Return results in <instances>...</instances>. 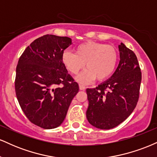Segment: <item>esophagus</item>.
<instances>
[{"label":"esophagus","mask_w":157,"mask_h":157,"mask_svg":"<svg viewBox=\"0 0 157 157\" xmlns=\"http://www.w3.org/2000/svg\"><path fill=\"white\" fill-rule=\"evenodd\" d=\"M79 88H80V90H82V91H84V90L86 89V87H85L83 85H80V86H79Z\"/></svg>","instance_id":"obj_1"}]
</instances>
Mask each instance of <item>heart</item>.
Here are the masks:
<instances>
[{
	"label": "heart",
	"instance_id": "heart-1",
	"mask_svg": "<svg viewBox=\"0 0 157 157\" xmlns=\"http://www.w3.org/2000/svg\"><path fill=\"white\" fill-rule=\"evenodd\" d=\"M118 52L111 45L86 41L75 48V54L65 51L62 63L72 75H77L86 65V68L76 80L82 84H89L95 79L103 81L109 78L116 69Z\"/></svg>",
	"mask_w": 157,
	"mask_h": 157
}]
</instances>
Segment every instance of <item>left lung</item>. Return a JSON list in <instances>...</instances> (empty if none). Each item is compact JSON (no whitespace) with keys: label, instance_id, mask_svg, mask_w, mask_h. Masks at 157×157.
Wrapping results in <instances>:
<instances>
[{"label":"left lung","instance_id":"obj_1","mask_svg":"<svg viewBox=\"0 0 157 157\" xmlns=\"http://www.w3.org/2000/svg\"><path fill=\"white\" fill-rule=\"evenodd\" d=\"M120 63L109 80L87 89L88 121L100 129L113 128L133 112L137 104L142 73L136 56L122 43L119 45Z\"/></svg>","mask_w":157,"mask_h":157}]
</instances>
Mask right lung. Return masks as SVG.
<instances>
[{"label": "right lung", "mask_w": 157, "mask_h": 157, "mask_svg": "<svg viewBox=\"0 0 157 157\" xmlns=\"http://www.w3.org/2000/svg\"><path fill=\"white\" fill-rule=\"evenodd\" d=\"M71 44L68 37L44 35L25 49L17 63V100L29 121L44 129L62 124L79 91L78 84L62 63L63 53Z\"/></svg>", "instance_id": "right-lung-1"}]
</instances>
